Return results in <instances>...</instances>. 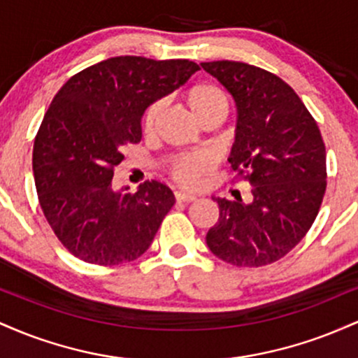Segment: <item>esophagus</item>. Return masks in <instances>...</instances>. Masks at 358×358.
I'll list each match as a JSON object with an SVG mask.
<instances>
[{
    "label": "esophagus",
    "mask_w": 358,
    "mask_h": 358,
    "mask_svg": "<svg viewBox=\"0 0 358 358\" xmlns=\"http://www.w3.org/2000/svg\"><path fill=\"white\" fill-rule=\"evenodd\" d=\"M176 202H195L196 196L193 193H185V192H176L175 193Z\"/></svg>",
    "instance_id": "obj_1"
}]
</instances>
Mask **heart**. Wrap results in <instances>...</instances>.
<instances>
[{
    "instance_id": "1",
    "label": "heart",
    "mask_w": 358,
    "mask_h": 358,
    "mask_svg": "<svg viewBox=\"0 0 358 358\" xmlns=\"http://www.w3.org/2000/svg\"><path fill=\"white\" fill-rule=\"evenodd\" d=\"M183 99L199 122L212 116H227L229 102L224 90L217 87V85L208 84V82H200V84L188 87L185 90ZM159 113H162L159 102H153V104L148 106L141 122L145 133H151L155 129ZM208 168H210V159L207 156H180L171 165V175L180 185L193 187L199 182L200 176L205 171H208Z\"/></svg>"
}]
</instances>
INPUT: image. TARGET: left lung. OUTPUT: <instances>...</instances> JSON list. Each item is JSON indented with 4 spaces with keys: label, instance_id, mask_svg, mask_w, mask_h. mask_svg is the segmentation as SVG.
<instances>
[{
    "label": "left lung",
    "instance_id": "1",
    "mask_svg": "<svg viewBox=\"0 0 358 358\" xmlns=\"http://www.w3.org/2000/svg\"><path fill=\"white\" fill-rule=\"evenodd\" d=\"M237 109L229 163L244 173L252 200L215 199L219 220L208 249L234 266L271 264L310 231L327 188V151L318 124L278 76L242 62H202Z\"/></svg>",
    "mask_w": 358,
    "mask_h": 358
}]
</instances>
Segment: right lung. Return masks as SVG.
Here are the masks:
<instances>
[{
	"mask_svg": "<svg viewBox=\"0 0 358 358\" xmlns=\"http://www.w3.org/2000/svg\"><path fill=\"white\" fill-rule=\"evenodd\" d=\"M190 60L113 57L71 77L53 97L34 145V175L48 224L69 252L99 266L145 254L175 203L151 180L114 190L122 146L141 141V117L199 71Z\"/></svg>",
	"mask_w": 358,
	"mask_h": 358,
	"instance_id": "add662e5",
	"label": "right lung"
}]
</instances>
